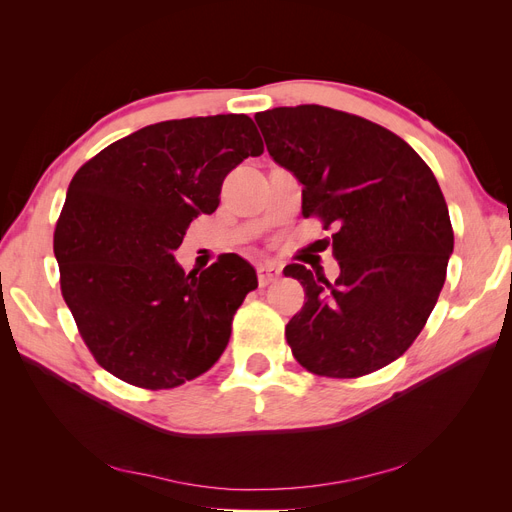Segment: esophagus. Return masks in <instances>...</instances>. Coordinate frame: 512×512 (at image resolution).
<instances>
[{"label": "esophagus", "instance_id": "esophagus-1", "mask_svg": "<svg viewBox=\"0 0 512 512\" xmlns=\"http://www.w3.org/2000/svg\"><path fill=\"white\" fill-rule=\"evenodd\" d=\"M280 275H282V269H280V267L273 265V262H265V265L258 267V284H260V286H269V284H273Z\"/></svg>", "mask_w": 512, "mask_h": 512}]
</instances>
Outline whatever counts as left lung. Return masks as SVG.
Returning <instances> with one entry per match:
<instances>
[{
    "instance_id": "obj_1",
    "label": "left lung",
    "mask_w": 512,
    "mask_h": 512,
    "mask_svg": "<svg viewBox=\"0 0 512 512\" xmlns=\"http://www.w3.org/2000/svg\"><path fill=\"white\" fill-rule=\"evenodd\" d=\"M269 156L303 185V215L335 226L339 275L290 265L307 303L286 324L294 359L359 378L404 354L436 305L453 254L440 185L397 134L318 104L256 113Z\"/></svg>"
}]
</instances>
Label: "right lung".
Listing matches in <instances>:
<instances>
[{
	"instance_id": "1",
	"label": "right lung",
	"mask_w": 512,
	"mask_h": 512,
	"mask_svg": "<svg viewBox=\"0 0 512 512\" xmlns=\"http://www.w3.org/2000/svg\"><path fill=\"white\" fill-rule=\"evenodd\" d=\"M265 151L247 115L153 123L102 149L68 185L53 250L61 294L87 348L119 380L173 389L205 374L232 316L258 286L239 256L185 273L190 222L220 205L222 181Z\"/></svg>"
}]
</instances>
